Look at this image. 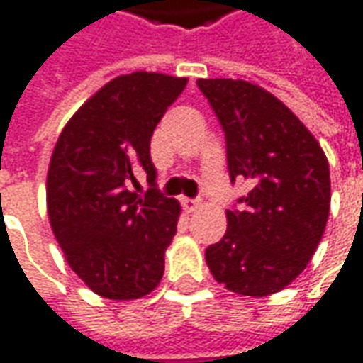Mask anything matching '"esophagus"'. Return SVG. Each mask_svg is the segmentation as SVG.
Masks as SVG:
<instances>
[{
    "label": "esophagus",
    "instance_id": "1",
    "mask_svg": "<svg viewBox=\"0 0 363 363\" xmlns=\"http://www.w3.org/2000/svg\"><path fill=\"white\" fill-rule=\"evenodd\" d=\"M182 207L186 209L187 213H191V211H196L197 207H199V201L197 199H189V197H182Z\"/></svg>",
    "mask_w": 363,
    "mask_h": 363
}]
</instances>
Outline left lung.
I'll return each instance as SVG.
<instances>
[{
	"mask_svg": "<svg viewBox=\"0 0 363 363\" xmlns=\"http://www.w3.org/2000/svg\"><path fill=\"white\" fill-rule=\"evenodd\" d=\"M225 132L229 177L251 191L227 209V231L206 249L213 279L243 296L289 286L312 259L330 213L326 154L301 120L261 86L199 79Z\"/></svg>",
	"mask_w": 363,
	"mask_h": 363,
	"instance_id": "8db88e82",
	"label": "left lung"
}]
</instances>
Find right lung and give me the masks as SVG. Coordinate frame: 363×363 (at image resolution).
<instances>
[{
  "instance_id": "right-lung-1",
  "label": "right lung",
  "mask_w": 363,
  "mask_h": 363,
  "mask_svg": "<svg viewBox=\"0 0 363 363\" xmlns=\"http://www.w3.org/2000/svg\"><path fill=\"white\" fill-rule=\"evenodd\" d=\"M187 79L138 71L106 82L74 112L52 150L47 213L79 279L110 301H134L164 277L179 203L156 187L150 140ZM149 176L144 196L135 174Z\"/></svg>"
}]
</instances>
